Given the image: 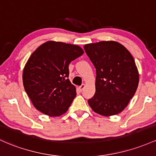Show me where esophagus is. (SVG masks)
<instances>
[{
    "label": "esophagus",
    "mask_w": 156,
    "mask_h": 156,
    "mask_svg": "<svg viewBox=\"0 0 156 156\" xmlns=\"http://www.w3.org/2000/svg\"><path fill=\"white\" fill-rule=\"evenodd\" d=\"M85 86H86V85H85L84 83H83V84H82L81 86H80V87H79V90H80V91H82V90H83V89L85 88Z\"/></svg>",
    "instance_id": "1"
}]
</instances>
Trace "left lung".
I'll return each mask as SVG.
<instances>
[{"label":"left lung","mask_w":156,"mask_h":156,"mask_svg":"<svg viewBox=\"0 0 156 156\" xmlns=\"http://www.w3.org/2000/svg\"><path fill=\"white\" fill-rule=\"evenodd\" d=\"M83 48L96 69L95 93L89 105L101 115L120 113L134 96L139 82L133 55L114 41L85 44Z\"/></svg>","instance_id":"1"}]
</instances>
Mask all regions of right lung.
I'll return each mask as SVG.
<instances>
[{"label": "right lung", "mask_w": 156, "mask_h": 156, "mask_svg": "<svg viewBox=\"0 0 156 156\" xmlns=\"http://www.w3.org/2000/svg\"><path fill=\"white\" fill-rule=\"evenodd\" d=\"M83 54L79 46L49 41L32 52L23 71L25 91L34 107L50 117L62 115L76 95L69 64Z\"/></svg>", "instance_id": "obj_1"}]
</instances>
